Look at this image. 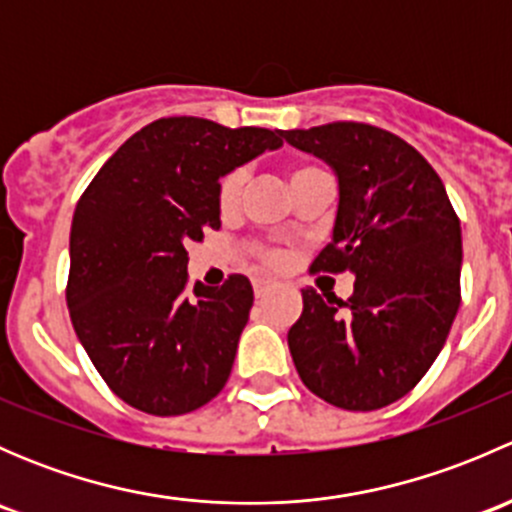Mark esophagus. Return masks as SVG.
Listing matches in <instances>:
<instances>
[{
  "mask_svg": "<svg viewBox=\"0 0 512 512\" xmlns=\"http://www.w3.org/2000/svg\"><path fill=\"white\" fill-rule=\"evenodd\" d=\"M272 287H275V285H272L270 280H255V297H257V299L267 297Z\"/></svg>",
  "mask_w": 512,
  "mask_h": 512,
  "instance_id": "esophagus-1",
  "label": "esophagus"
}]
</instances>
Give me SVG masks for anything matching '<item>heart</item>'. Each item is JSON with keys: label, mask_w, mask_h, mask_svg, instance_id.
<instances>
[{"label": "heart", "mask_w": 512, "mask_h": 512, "mask_svg": "<svg viewBox=\"0 0 512 512\" xmlns=\"http://www.w3.org/2000/svg\"><path fill=\"white\" fill-rule=\"evenodd\" d=\"M309 170H317V168H307V165H299V168H292L289 170V183H292L294 178H299V175L309 173ZM242 185H245V170H232V173H227L223 178V183H220V208L223 210H230L232 205L237 203V198H240L242 193ZM265 260L270 262V265H282V260L285 257L280 255V252H267Z\"/></svg>", "instance_id": "b5f03b06"}]
</instances>
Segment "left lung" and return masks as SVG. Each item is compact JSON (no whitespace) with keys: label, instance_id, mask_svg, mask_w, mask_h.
<instances>
[{"label":"left lung","instance_id":"1","mask_svg":"<svg viewBox=\"0 0 512 512\" xmlns=\"http://www.w3.org/2000/svg\"><path fill=\"white\" fill-rule=\"evenodd\" d=\"M337 175L332 242L314 270L352 272L347 302L302 289L287 334L299 379L347 411L409 394L446 344L461 304V223L428 160L366 123L282 131Z\"/></svg>","mask_w":512,"mask_h":512}]
</instances>
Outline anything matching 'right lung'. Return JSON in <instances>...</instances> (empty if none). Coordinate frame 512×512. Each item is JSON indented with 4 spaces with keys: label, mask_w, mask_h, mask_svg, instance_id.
I'll return each instance as SVG.
<instances>
[{
    "label": "right lung",
    "mask_w": 512,
    "mask_h": 512,
    "mask_svg": "<svg viewBox=\"0 0 512 512\" xmlns=\"http://www.w3.org/2000/svg\"><path fill=\"white\" fill-rule=\"evenodd\" d=\"M282 146V131L160 118L133 133L76 205L71 324L113 394L153 416L200 409L223 391L252 307L247 277L195 282L188 242L220 230V178Z\"/></svg>",
    "instance_id": "obj_1"
}]
</instances>
